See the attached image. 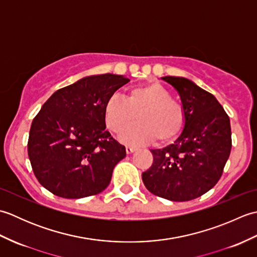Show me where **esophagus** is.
<instances>
[{"mask_svg": "<svg viewBox=\"0 0 257 257\" xmlns=\"http://www.w3.org/2000/svg\"><path fill=\"white\" fill-rule=\"evenodd\" d=\"M136 150H137V148H135V147H130V146L125 147V152H127V155L133 154V152H135Z\"/></svg>", "mask_w": 257, "mask_h": 257, "instance_id": "1", "label": "esophagus"}]
</instances>
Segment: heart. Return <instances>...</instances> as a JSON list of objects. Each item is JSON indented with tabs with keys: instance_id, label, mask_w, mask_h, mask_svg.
<instances>
[{
	"instance_id": "obj_1",
	"label": "heart",
	"mask_w": 257,
	"mask_h": 257,
	"mask_svg": "<svg viewBox=\"0 0 257 257\" xmlns=\"http://www.w3.org/2000/svg\"><path fill=\"white\" fill-rule=\"evenodd\" d=\"M119 139L128 145H143L157 139L158 144H169L183 132L185 111L182 103L171 98L170 91L159 83L136 86L125 91L124 97L114 94L103 106L107 128L118 133Z\"/></svg>"
}]
</instances>
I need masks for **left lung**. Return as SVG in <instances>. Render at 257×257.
Wrapping results in <instances>:
<instances>
[{
    "mask_svg": "<svg viewBox=\"0 0 257 257\" xmlns=\"http://www.w3.org/2000/svg\"><path fill=\"white\" fill-rule=\"evenodd\" d=\"M161 79L179 92L185 124L173 144L150 150L154 163L143 172V181L160 198L190 201L211 190L222 176L232 148L230 118L214 96L191 79Z\"/></svg>",
    "mask_w": 257,
    "mask_h": 257,
    "instance_id": "left-lung-1",
    "label": "left lung"
}]
</instances>
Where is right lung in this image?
<instances>
[{"label": "right lung", "instance_id": "obj_1", "mask_svg": "<svg viewBox=\"0 0 257 257\" xmlns=\"http://www.w3.org/2000/svg\"><path fill=\"white\" fill-rule=\"evenodd\" d=\"M129 79L86 76L56 90L31 125L27 152L43 187L65 199L95 195L110 183L125 148L106 130L103 106Z\"/></svg>", "mask_w": 257, "mask_h": 257}]
</instances>
